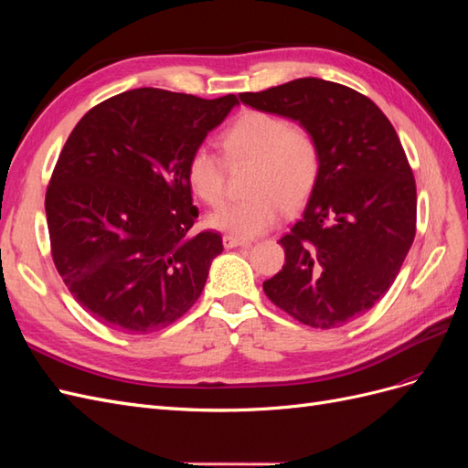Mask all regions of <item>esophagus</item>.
<instances>
[{
    "mask_svg": "<svg viewBox=\"0 0 468 468\" xmlns=\"http://www.w3.org/2000/svg\"><path fill=\"white\" fill-rule=\"evenodd\" d=\"M222 242H224V248H238V246H251V239H248V238H239V236H234V234H226L224 238H222Z\"/></svg>",
    "mask_w": 468,
    "mask_h": 468,
    "instance_id": "1",
    "label": "esophagus"
}]
</instances>
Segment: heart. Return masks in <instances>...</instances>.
Segmentation results:
<instances>
[{
  "label": "heart",
  "mask_w": 468,
  "mask_h": 468,
  "mask_svg": "<svg viewBox=\"0 0 468 468\" xmlns=\"http://www.w3.org/2000/svg\"><path fill=\"white\" fill-rule=\"evenodd\" d=\"M224 158L230 165L251 164L248 199L212 212L215 229L238 236L267 232L289 210L299 208L314 191L322 148L306 124L269 111H246L222 133ZM226 162L207 146H197L186 164L191 191L210 207L226 197Z\"/></svg>",
  "instance_id": "obj_1"
}]
</instances>
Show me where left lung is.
<instances>
[{"instance_id": "obj_1", "label": "left lung", "mask_w": 468, "mask_h": 468, "mask_svg": "<svg viewBox=\"0 0 468 468\" xmlns=\"http://www.w3.org/2000/svg\"><path fill=\"white\" fill-rule=\"evenodd\" d=\"M239 101L306 124L322 169L304 215L279 239L285 265L267 299L313 328H337L390 289L416 236V181L394 126L369 97L301 78Z\"/></svg>"}]
</instances>
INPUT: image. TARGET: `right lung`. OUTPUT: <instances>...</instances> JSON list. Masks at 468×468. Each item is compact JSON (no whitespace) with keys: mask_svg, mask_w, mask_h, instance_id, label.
<instances>
[{"mask_svg":"<svg viewBox=\"0 0 468 468\" xmlns=\"http://www.w3.org/2000/svg\"><path fill=\"white\" fill-rule=\"evenodd\" d=\"M236 103L140 88L90 109L68 136L45 199L50 253L109 328L162 330L201 296L222 236L191 232L199 210L186 164Z\"/></svg>","mask_w":468,"mask_h":468,"instance_id":"right-lung-1","label":"right lung"}]
</instances>
